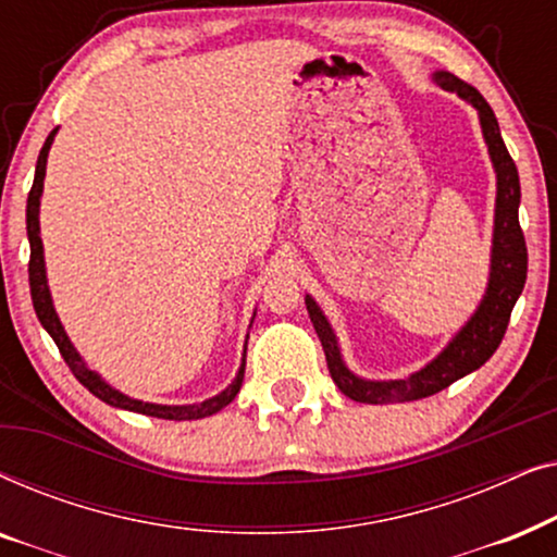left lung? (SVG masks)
Listing matches in <instances>:
<instances>
[{
    "label": "left lung",
    "mask_w": 557,
    "mask_h": 557,
    "mask_svg": "<svg viewBox=\"0 0 557 557\" xmlns=\"http://www.w3.org/2000/svg\"><path fill=\"white\" fill-rule=\"evenodd\" d=\"M436 83L441 88L454 90L474 106L482 121L484 139L490 144V154L497 170V215H494V248H492V273L490 288H486L484 301L479 304L476 314L471 322L456 334L451 345L441 352L431 364L406 380H391V383H370L360 380L342 364L337 339L326 324V319L314 301L307 296V311L311 324H314L317 337L322 342L326 355V368L334 385L339 387L347 398L357 403H408L436 395L456 380L469 375L490 360L494 349L505 337L509 317L517 299H520L524 278H528V246H524V233L520 227V174H517L515 159L502 141L497 116L492 106L484 101L474 86L463 83L456 75L441 71L436 73Z\"/></svg>",
    "instance_id": "8db88e82"
}]
</instances>
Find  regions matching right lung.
Segmentation results:
<instances>
[{
    "label": "right lung",
    "mask_w": 557,
    "mask_h": 557,
    "mask_svg": "<svg viewBox=\"0 0 557 557\" xmlns=\"http://www.w3.org/2000/svg\"><path fill=\"white\" fill-rule=\"evenodd\" d=\"M55 132H58V128H52L48 139H45V147L40 149V157H37L33 189H29V195H27V238H29V269L27 271H29V294H33V307H35L37 319H40V324L45 326V330H48L52 342L58 345L60 355H63V360H65L67 368H71L75 380H78L83 387H88V391L94 393L96 398L109 403V406L134 410V413H144V416L166 418V421H197V418H208L212 413H218L220 408H225L227 403H233L235 395H238L240 385H243V375H246V360H243V364H240V372H238V377H235V383L227 387V391L215 395V398L197 403V406H154V403H141V400L126 398L124 393L113 391V387L106 385L94 370H88L86 364H83L81 355L75 352L71 339H67L63 324H60L55 309H52L48 281H45L40 220H37V212H40L45 164H48V151H50V144H52V136H55Z\"/></svg>",
    "instance_id": "1"
}]
</instances>
